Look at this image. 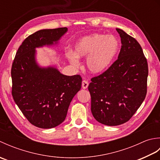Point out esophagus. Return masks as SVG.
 I'll return each instance as SVG.
<instances>
[{
	"label": "esophagus",
	"mask_w": 160,
	"mask_h": 160,
	"mask_svg": "<svg viewBox=\"0 0 160 160\" xmlns=\"http://www.w3.org/2000/svg\"><path fill=\"white\" fill-rule=\"evenodd\" d=\"M89 86V82H88L87 80H83L82 82V87L84 89H87V88Z\"/></svg>",
	"instance_id": "34e87169"
}]
</instances>
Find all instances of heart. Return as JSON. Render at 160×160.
Masks as SVG:
<instances>
[{"label": "heart", "mask_w": 160, "mask_h": 160, "mask_svg": "<svg viewBox=\"0 0 160 160\" xmlns=\"http://www.w3.org/2000/svg\"><path fill=\"white\" fill-rule=\"evenodd\" d=\"M120 49V42L115 36L93 33L84 36L75 45L74 53H67L70 62L78 64L76 58H87V67L91 73H99L113 63Z\"/></svg>", "instance_id": "heart-1"}]
</instances>
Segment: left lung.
<instances>
[{
  "label": "left lung",
  "instance_id": "left-lung-1",
  "mask_svg": "<svg viewBox=\"0 0 160 160\" xmlns=\"http://www.w3.org/2000/svg\"><path fill=\"white\" fill-rule=\"evenodd\" d=\"M122 47L118 59L108 69L91 79V113L100 123L118 126L128 122L147 93L148 62L140 44L116 29Z\"/></svg>",
  "mask_w": 160,
  "mask_h": 160
}]
</instances>
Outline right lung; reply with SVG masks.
Returning a JSON list of instances; mask_svg holds the SVG:
<instances>
[{
	"label": "right lung",
	"instance_id": "add662e5",
	"mask_svg": "<svg viewBox=\"0 0 160 160\" xmlns=\"http://www.w3.org/2000/svg\"><path fill=\"white\" fill-rule=\"evenodd\" d=\"M67 31V28H60L33 33L22 42L13 61V100L30 123L38 128H51L62 123L82 86L80 75L64 76L56 68H40L36 62V47L52 45Z\"/></svg>",
	"mask_w": 160,
	"mask_h": 160
}]
</instances>
